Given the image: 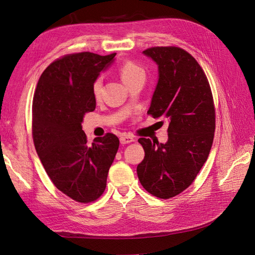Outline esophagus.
Returning <instances> with one entry per match:
<instances>
[{
	"label": "esophagus",
	"mask_w": 255,
	"mask_h": 255,
	"mask_svg": "<svg viewBox=\"0 0 255 255\" xmlns=\"http://www.w3.org/2000/svg\"><path fill=\"white\" fill-rule=\"evenodd\" d=\"M133 141H135L134 138L129 136V135H124V136L120 137V143L121 144H127V143H130Z\"/></svg>",
	"instance_id": "esophagus-1"
}]
</instances>
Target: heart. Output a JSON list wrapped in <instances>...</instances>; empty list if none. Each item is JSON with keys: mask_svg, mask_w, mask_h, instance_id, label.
I'll use <instances>...</instances> for the list:
<instances>
[{"mask_svg": "<svg viewBox=\"0 0 255 255\" xmlns=\"http://www.w3.org/2000/svg\"><path fill=\"white\" fill-rule=\"evenodd\" d=\"M120 76L122 78V80H124V82L127 85H128L130 82H133L138 78H145V72L141 66L131 62V61H127V62L122 64L120 67ZM102 83H103V79L101 76L97 77L94 80L92 91L95 98L98 99L101 96Z\"/></svg>", "mask_w": 255, "mask_h": 255, "instance_id": "b5f03b06", "label": "heart"}]
</instances>
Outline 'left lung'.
Instances as JSON below:
<instances>
[{
    "label": "left lung",
    "mask_w": 255,
    "mask_h": 255,
    "mask_svg": "<svg viewBox=\"0 0 255 255\" xmlns=\"http://www.w3.org/2000/svg\"><path fill=\"white\" fill-rule=\"evenodd\" d=\"M158 64L159 79L147 115L168 118L165 143L139 138L144 158L137 166L142 187L168 199L189 188L207 161L215 131V107L204 69L177 46L143 50Z\"/></svg>",
    "instance_id": "left-lung-1"
}]
</instances>
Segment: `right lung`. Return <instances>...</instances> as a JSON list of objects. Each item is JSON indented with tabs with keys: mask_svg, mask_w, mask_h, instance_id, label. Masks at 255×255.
<instances>
[{
	"mask_svg": "<svg viewBox=\"0 0 255 255\" xmlns=\"http://www.w3.org/2000/svg\"><path fill=\"white\" fill-rule=\"evenodd\" d=\"M115 56L90 51L65 55L46 67L34 91V147L55 187L78 203H93L103 194L119 147L112 133L89 144L81 126L85 114L96 109L93 82Z\"/></svg>",
	"mask_w": 255,
	"mask_h": 255,
	"instance_id": "right-lung-1",
	"label": "right lung"
}]
</instances>
